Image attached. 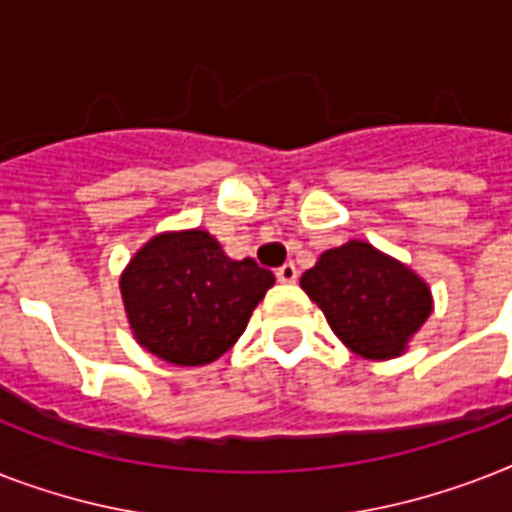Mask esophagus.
<instances>
[{
    "label": "esophagus",
    "instance_id": "obj_1",
    "mask_svg": "<svg viewBox=\"0 0 512 512\" xmlns=\"http://www.w3.org/2000/svg\"><path fill=\"white\" fill-rule=\"evenodd\" d=\"M276 279H279L281 284H295V281H297V268H295V263L281 265L279 271H276Z\"/></svg>",
    "mask_w": 512,
    "mask_h": 512
}]
</instances>
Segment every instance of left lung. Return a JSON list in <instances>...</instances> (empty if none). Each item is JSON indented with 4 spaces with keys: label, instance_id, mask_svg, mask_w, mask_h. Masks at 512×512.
<instances>
[{
    "label": "left lung",
    "instance_id": "left-lung-1",
    "mask_svg": "<svg viewBox=\"0 0 512 512\" xmlns=\"http://www.w3.org/2000/svg\"><path fill=\"white\" fill-rule=\"evenodd\" d=\"M300 287L342 345L372 361L404 356L433 313V292L420 273L358 239L327 249Z\"/></svg>",
    "mask_w": 512,
    "mask_h": 512
}]
</instances>
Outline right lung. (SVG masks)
Listing matches in <instances>:
<instances>
[{"label": "right lung", "mask_w": 512, "mask_h": 512, "mask_svg": "<svg viewBox=\"0 0 512 512\" xmlns=\"http://www.w3.org/2000/svg\"><path fill=\"white\" fill-rule=\"evenodd\" d=\"M276 284L252 260H231L201 228L156 233L119 276L140 348L167 364L204 366L236 345L249 316Z\"/></svg>", "instance_id": "1"}]
</instances>
